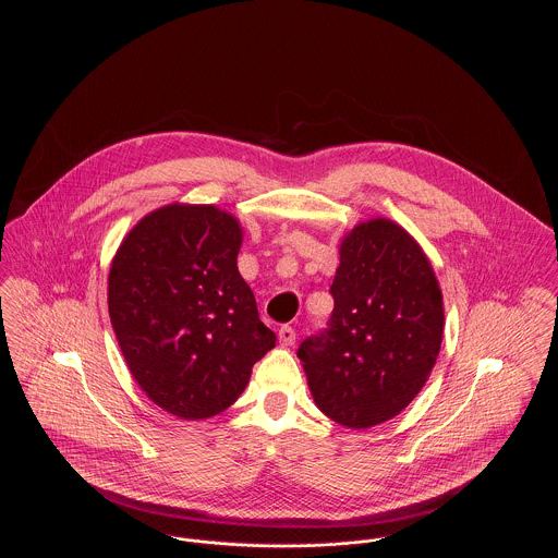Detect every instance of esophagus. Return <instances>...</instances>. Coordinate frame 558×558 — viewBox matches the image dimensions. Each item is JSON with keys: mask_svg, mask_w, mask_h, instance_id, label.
<instances>
[{"mask_svg": "<svg viewBox=\"0 0 558 558\" xmlns=\"http://www.w3.org/2000/svg\"><path fill=\"white\" fill-rule=\"evenodd\" d=\"M279 341H281V345H292L296 341V330L292 326H281L279 328Z\"/></svg>", "mask_w": 558, "mask_h": 558, "instance_id": "esophagus-1", "label": "esophagus"}]
</instances>
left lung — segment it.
Masks as SVG:
<instances>
[{"label":"left lung","mask_w":558,"mask_h":558,"mask_svg":"<svg viewBox=\"0 0 558 558\" xmlns=\"http://www.w3.org/2000/svg\"><path fill=\"white\" fill-rule=\"evenodd\" d=\"M330 328L301 343L319 410L350 429L393 416L425 387L445 332L442 292L423 246L376 217L339 244Z\"/></svg>","instance_id":"obj_1"}]
</instances>
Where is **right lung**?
Instances as JSON below:
<instances>
[{
  "label": "right lung",
  "instance_id": "right-lung-1",
  "mask_svg": "<svg viewBox=\"0 0 558 558\" xmlns=\"http://www.w3.org/2000/svg\"><path fill=\"white\" fill-rule=\"evenodd\" d=\"M240 221L213 204H167L120 242L107 305L126 367L165 412L197 421L228 410L275 348L239 272Z\"/></svg>",
  "mask_w": 558,
  "mask_h": 558
}]
</instances>
